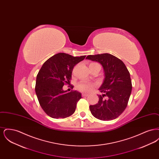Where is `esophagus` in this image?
<instances>
[{
  "mask_svg": "<svg viewBox=\"0 0 159 159\" xmlns=\"http://www.w3.org/2000/svg\"><path fill=\"white\" fill-rule=\"evenodd\" d=\"M82 97H88L89 95L87 93H82Z\"/></svg>",
  "mask_w": 159,
  "mask_h": 159,
  "instance_id": "obj_1",
  "label": "esophagus"
}]
</instances>
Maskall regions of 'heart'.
Returning <instances> with one entry per match:
<instances>
[{"label":"heart","instance_id":"obj_1","mask_svg":"<svg viewBox=\"0 0 159 159\" xmlns=\"http://www.w3.org/2000/svg\"><path fill=\"white\" fill-rule=\"evenodd\" d=\"M91 66H97L101 69V66L97 62H91L89 65V67ZM96 86L95 83H89L86 82H80L77 84V89L78 91L83 92H91L92 89Z\"/></svg>","mask_w":159,"mask_h":159}]
</instances>
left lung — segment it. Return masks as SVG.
Instances as JSON below:
<instances>
[{
  "label": "left lung",
  "instance_id": "left-lung-1",
  "mask_svg": "<svg viewBox=\"0 0 159 159\" xmlns=\"http://www.w3.org/2000/svg\"><path fill=\"white\" fill-rule=\"evenodd\" d=\"M86 59L99 62L103 67L105 79L99 90L97 104L90 106L92 114L101 120L117 118L126 109L132 91V82L128 68L122 61L110 53L88 55Z\"/></svg>",
  "mask_w": 159,
  "mask_h": 159
}]
</instances>
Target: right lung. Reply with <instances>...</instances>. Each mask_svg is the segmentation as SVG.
<instances>
[{"mask_svg":"<svg viewBox=\"0 0 159 159\" xmlns=\"http://www.w3.org/2000/svg\"><path fill=\"white\" fill-rule=\"evenodd\" d=\"M85 57L57 53L45 61L39 70L35 91L40 106L51 117L64 119L75 113L81 93L76 91L67 93L62 87L70 83L74 67Z\"/></svg>","mask_w":159,"mask_h":159,"instance_id":"add662e5","label":"right lung"}]
</instances>
